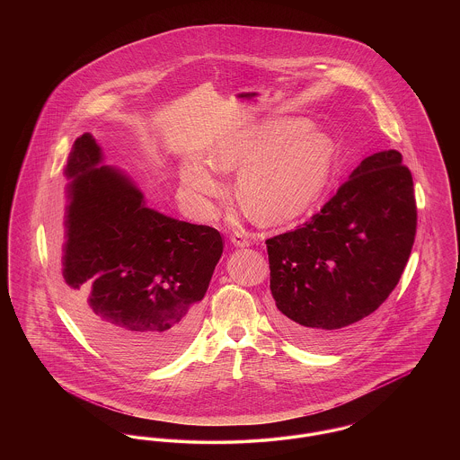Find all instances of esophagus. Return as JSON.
Returning a JSON list of instances; mask_svg holds the SVG:
<instances>
[{
    "label": "esophagus",
    "mask_w": 460,
    "mask_h": 460,
    "mask_svg": "<svg viewBox=\"0 0 460 460\" xmlns=\"http://www.w3.org/2000/svg\"><path fill=\"white\" fill-rule=\"evenodd\" d=\"M231 243L234 244V246H250V243H252V236H250V233H246V231H234L233 234H231Z\"/></svg>",
    "instance_id": "esophagus-1"
}]
</instances>
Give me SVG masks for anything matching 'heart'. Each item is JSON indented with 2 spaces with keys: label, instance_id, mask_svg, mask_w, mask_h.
Segmentation results:
<instances>
[{
  "label": "heart",
  "instance_id": "heart-1",
  "mask_svg": "<svg viewBox=\"0 0 460 460\" xmlns=\"http://www.w3.org/2000/svg\"><path fill=\"white\" fill-rule=\"evenodd\" d=\"M336 146L328 134L312 131L302 117H278L224 136L212 165L220 172L241 169L236 195L246 212L265 224H281L308 210L328 186ZM181 190L195 201L216 197L220 186L199 162L181 169Z\"/></svg>",
  "mask_w": 460,
  "mask_h": 460
}]
</instances>
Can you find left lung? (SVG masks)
Segmentation results:
<instances>
[{"mask_svg": "<svg viewBox=\"0 0 460 460\" xmlns=\"http://www.w3.org/2000/svg\"><path fill=\"white\" fill-rule=\"evenodd\" d=\"M416 227L414 181L402 155L364 158L317 214L265 240L279 329L310 350L350 343L398 285Z\"/></svg>", "mask_w": 460, "mask_h": 460, "instance_id": "8db88e82", "label": "left lung"}]
</instances>
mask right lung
I'll return each instance as SVG.
<instances>
[{
	"mask_svg": "<svg viewBox=\"0 0 460 460\" xmlns=\"http://www.w3.org/2000/svg\"><path fill=\"white\" fill-rule=\"evenodd\" d=\"M91 134L72 146L60 265L77 323L113 358L158 367L190 343L224 243L219 231L165 217L113 167Z\"/></svg>",
	"mask_w": 460,
	"mask_h": 460,
	"instance_id": "add662e5",
	"label": "right lung"
}]
</instances>
